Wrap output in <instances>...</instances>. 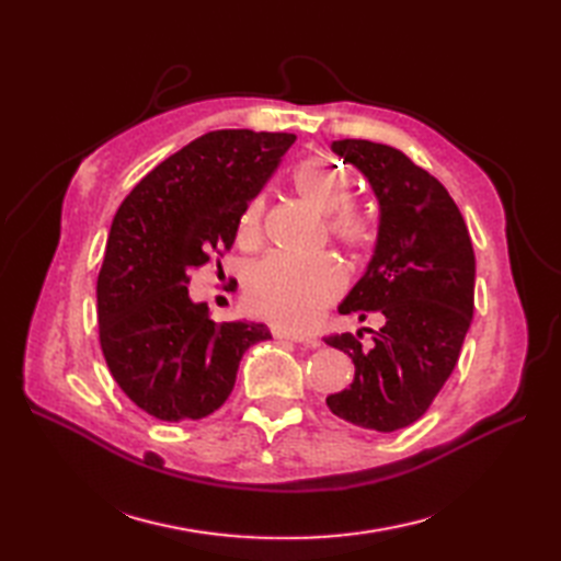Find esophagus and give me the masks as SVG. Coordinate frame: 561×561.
I'll use <instances>...</instances> for the list:
<instances>
[{"label": "esophagus", "instance_id": "1", "mask_svg": "<svg viewBox=\"0 0 561 561\" xmlns=\"http://www.w3.org/2000/svg\"><path fill=\"white\" fill-rule=\"evenodd\" d=\"M274 334L276 339H285V342H295V344H304V346H309V348H316L318 346V342L316 339H311V336H304V334H297V332H287V330H280V328H274Z\"/></svg>", "mask_w": 561, "mask_h": 561}]
</instances>
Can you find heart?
I'll use <instances>...</instances> for the list:
<instances>
[{
    "label": "heart",
    "mask_w": 561,
    "mask_h": 561,
    "mask_svg": "<svg viewBox=\"0 0 561 561\" xmlns=\"http://www.w3.org/2000/svg\"><path fill=\"white\" fill-rule=\"evenodd\" d=\"M293 186L316 210L328 213V231L336 243L348 248L369 243L371 219L360 206L348 201L351 178L342 165L325 157L304 159L295 165ZM262 213L264 198L254 196L239 225L243 241L257 236ZM342 268L325 254H318V257L266 254L245 271L243 278L250 311L287 330L309 328L342 293Z\"/></svg>",
    "instance_id": "b5f03b06"
}]
</instances>
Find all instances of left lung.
Here are the masks:
<instances>
[{"instance_id":"8db88e82","label":"left lung","mask_w":561,"mask_h":561,"mask_svg":"<svg viewBox=\"0 0 561 561\" xmlns=\"http://www.w3.org/2000/svg\"><path fill=\"white\" fill-rule=\"evenodd\" d=\"M332 151L379 201L375 254L339 313H377L381 328L367 330L369 344L363 332L325 336L355 365L328 407L351 426L393 433L426 414L456 367L474 309V252L449 192L400 149L336 140Z\"/></svg>"}]
</instances>
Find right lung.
<instances>
[{
    "instance_id": "1",
    "label": "right lung",
    "mask_w": 561,
    "mask_h": 561,
    "mask_svg": "<svg viewBox=\"0 0 561 561\" xmlns=\"http://www.w3.org/2000/svg\"><path fill=\"white\" fill-rule=\"evenodd\" d=\"M293 133L213 130L147 173L118 206L98 274L100 348L118 388L159 421H196L231 396L262 322H215L190 271L231 250Z\"/></svg>"
}]
</instances>
